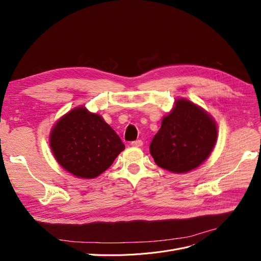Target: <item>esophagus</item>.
<instances>
[{
	"instance_id": "esophagus-1",
	"label": "esophagus",
	"mask_w": 261,
	"mask_h": 261,
	"mask_svg": "<svg viewBox=\"0 0 261 261\" xmlns=\"http://www.w3.org/2000/svg\"><path fill=\"white\" fill-rule=\"evenodd\" d=\"M143 145H144L143 140H140V139L135 140V141H133V143H132V146H134V147H141Z\"/></svg>"
}]
</instances>
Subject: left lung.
I'll list each match as a JSON object with an SVG mask.
<instances>
[{"instance_id": "left-lung-1", "label": "left lung", "mask_w": 261, "mask_h": 261, "mask_svg": "<svg viewBox=\"0 0 261 261\" xmlns=\"http://www.w3.org/2000/svg\"><path fill=\"white\" fill-rule=\"evenodd\" d=\"M218 139L217 123L206 110L184 98L163 116L150 153L160 168L172 173H187L208 159Z\"/></svg>"}]
</instances>
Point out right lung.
Masks as SVG:
<instances>
[{
	"mask_svg": "<svg viewBox=\"0 0 261 261\" xmlns=\"http://www.w3.org/2000/svg\"><path fill=\"white\" fill-rule=\"evenodd\" d=\"M49 141L55 160L80 178L99 176L125 149L103 117L89 112L85 106L61 116L50 132Z\"/></svg>",
	"mask_w": 261,
	"mask_h": 261,
	"instance_id": "right-lung-1",
	"label": "right lung"
}]
</instances>
